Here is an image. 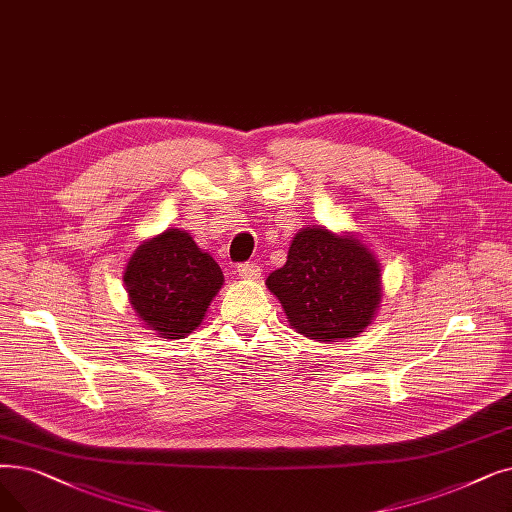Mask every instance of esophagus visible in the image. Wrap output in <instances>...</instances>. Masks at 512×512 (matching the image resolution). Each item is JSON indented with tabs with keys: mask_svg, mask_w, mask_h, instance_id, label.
<instances>
[{
	"mask_svg": "<svg viewBox=\"0 0 512 512\" xmlns=\"http://www.w3.org/2000/svg\"><path fill=\"white\" fill-rule=\"evenodd\" d=\"M238 276L242 280H257L261 276V268L255 263H242L238 265Z\"/></svg>",
	"mask_w": 512,
	"mask_h": 512,
	"instance_id": "1",
	"label": "esophagus"
}]
</instances>
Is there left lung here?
<instances>
[{"label": "left lung", "mask_w": 512, "mask_h": 512, "mask_svg": "<svg viewBox=\"0 0 512 512\" xmlns=\"http://www.w3.org/2000/svg\"><path fill=\"white\" fill-rule=\"evenodd\" d=\"M299 335L337 343L364 332L383 301L379 257L353 232L301 228L286 263L265 280Z\"/></svg>", "instance_id": "obj_1"}]
</instances>
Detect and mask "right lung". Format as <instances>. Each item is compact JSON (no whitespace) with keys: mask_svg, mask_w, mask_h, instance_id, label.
<instances>
[{"mask_svg":"<svg viewBox=\"0 0 512 512\" xmlns=\"http://www.w3.org/2000/svg\"><path fill=\"white\" fill-rule=\"evenodd\" d=\"M123 284L140 322L161 339L175 341L203 324L224 286V272L186 230L167 228L133 251Z\"/></svg>","mask_w":512,"mask_h":512,"instance_id":"obj_1","label":"right lung"}]
</instances>
